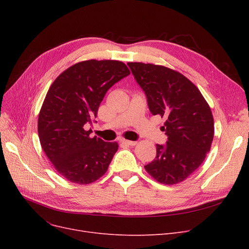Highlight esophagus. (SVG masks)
<instances>
[{"label":"esophagus","mask_w":249,"mask_h":249,"mask_svg":"<svg viewBox=\"0 0 249 249\" xmlns=\"http://www.w3.org/2000/svg\"><path fill=\"white\" fill-rule=\"evenodd\" d=\"M121 142L125 143V144L127 145H130V146H134L137 144L136 141H131V140H126V139H121Z\"/></svg>","instance_id":"1"}]
</instances>
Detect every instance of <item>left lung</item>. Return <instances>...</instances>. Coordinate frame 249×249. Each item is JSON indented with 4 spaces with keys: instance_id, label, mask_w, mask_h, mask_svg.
I'll return each mask as SVG.
<instances>
[{
    "instance_id": "obj_1",
    "label": "left lung",
    "mask_w": 249,
    "mask_h": 249,
    "mask_svg": "<svg viewBox=\"0 0 249 249\" xmlns=\"http://www.w3.org/2000/svg\"><path fill=\"white\" fill-rule=\"evenodd\" d=\"M137 84L144 90L152 115L165 119L167 141L156 144L155 160L144 165L159 182L176 185L204 161L214 137V119L199 89L180 72L162 65L128 62Z\"/></svg>"
}]
</instances>
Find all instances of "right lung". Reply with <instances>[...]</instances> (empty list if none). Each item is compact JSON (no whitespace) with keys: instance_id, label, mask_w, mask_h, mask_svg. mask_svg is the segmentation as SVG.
Listing matches in <instances>:
<instances>
[{"instance_id":"add662e5","label":"right lung","mask_w":249,"mask_h":249,"mask_svg":"<svg viewBox=\"0 0 249 249\" xmlns=\"http://www.w3.org/2000/svg\"><path fill=\"white\" fill-rule=\"evenodd\" d=\"M130 74L119 60H85L61 72L50 86L38 117V135L54 168L74 184L106 174L117 142L90 137L85 125L97 117L107 90Z\"/></svg>"}]
</instances>
